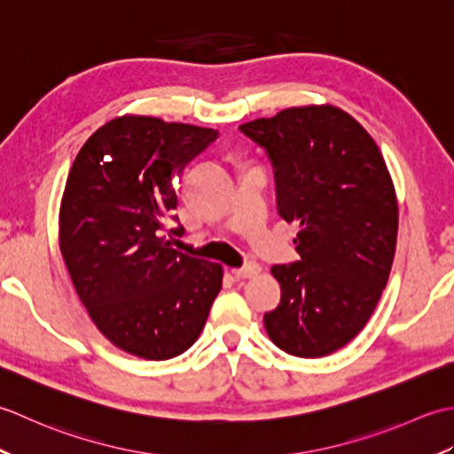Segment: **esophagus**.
<instances>
[{
    "label": "esophagus",
    "mask_w": 454,
    "mask_h": 454,
    "mask_svg": "<svg viewBox=\"0 0 454 454\" xmlns=\"http://www.w3.org/2000/svg\"><path fill=\"white\" fill-rule=\"evenodd\" d=\"M259 271H262V267H259L257 263H247L244 267H236L232 269V273L238 277V278H249V277H257Z\"/></svg>",
    "instance_id": "esophagus-1"
}]
</instances>
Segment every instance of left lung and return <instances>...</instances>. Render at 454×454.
Segmentation results:
<instances>
[{"label":"left lung","mask_w":454,"mask_h":454,"mask_svg":"<svg viewBox=\"0 0 454 454\" xmlns=\"http://www.w3.org/2000/svg\"><path fill=\"white\" fill-rule=\"evenodd\" d=\"M271 160L277 208L298 222L301 259L273 265L281 302L263 316L271 341L314 359L369 322L396 252L398 200L382 153L351 114L308 105L239 127Z\"/></svg>","instance_id":"8db88e82"}]
</instances>
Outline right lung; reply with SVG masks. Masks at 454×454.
<instances>
[{
	"label": "right lung",
	"instance_id": "1",
	"mask_svg": "<svg viewBox=\"0 0 454 454\" xmlns=\"http://www.w3.org/2000/svg\"><path fill=\"white\" fill-rule=\"evenodd\" d=\"M216 138L212 129L127 114L95 130L67 173V273L99 332L142 359L187 351L222 288V265L171 247L185 228L166 224L177 220L173 179Z\"/></svg>",
	"mask_w": 454,
	"mask_h": 454
}]
</instances>
